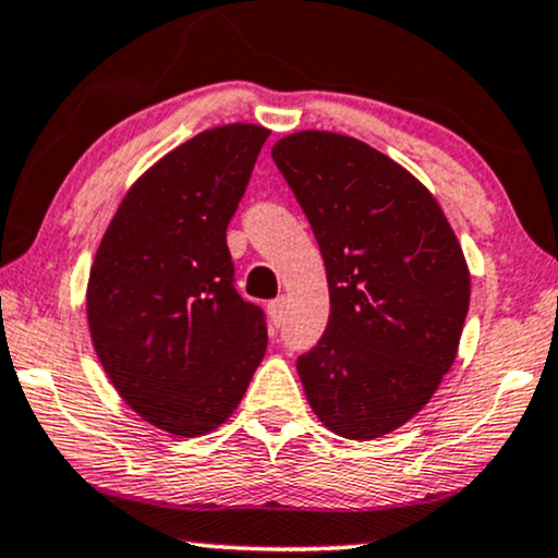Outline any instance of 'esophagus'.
<instances>
[{
	"label": "esophagus",
	"mask_w": 558,
	"mask_h": 558,
	"mask_svg": "<svg viewBox=\"0 0 558 558\" xmlns=\"http://www.w3.org/2000/svg\"><path fill=\"white\" fill-rule=\"evenodd\" d=\"M267 314H270L272 327H280V324H283V319H286V295H280V299L267 303Z\"/></svg>",
	"instance_id": "obj_1"
}]
</instances>
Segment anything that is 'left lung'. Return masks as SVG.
Instances as JSON below:
<instances>
[{
	"label": "left lung",
	"instance_id": "left-lung-1",
	"mask_svg": "<svg viewBox=\"0 0 558 558\" xmlns=\"http://www.w3.org/2000/svg\"><path fill=\"white\" fill-rule=\"evenodd\" d=\"M272 159L319 242L329 322L295 363L314 414L348 440L414 417L456 361L471 278L433 193L404 167L329 131H299Z\"/></svg>",
	"mask_w": 558,
	"mask_h": 558
}]
</instances>
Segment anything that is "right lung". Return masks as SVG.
<instances>
[{"instance_id": "1", "label": "right lung", "mask_w": 558, "mask_h": 558, "mask_svg": "<svg viewBox=\"0 0 558 558\" xmlns=\"http://www.w3.org/2000/svg\"><path fill=\"white\" fill-rule=\"evenodd\" d=\"M263 125L197 133L133 182L87 283L92 344L133 412L169 435L223 425L263 363V308L234 288L227 227Z\"/></svg>"}]
</instances>
